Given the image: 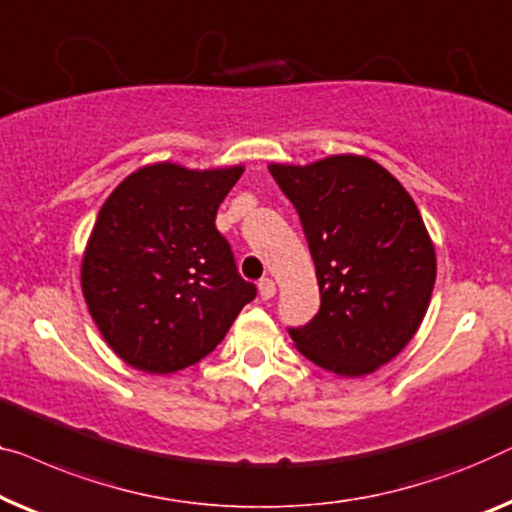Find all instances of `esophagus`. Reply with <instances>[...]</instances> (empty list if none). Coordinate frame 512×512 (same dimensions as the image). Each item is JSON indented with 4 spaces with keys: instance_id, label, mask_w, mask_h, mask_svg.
<instances>
[{
    "instance_id": "esophagus-1",
    "label": "esophagus",
    "mask_w": 512,
    "mask_h": 512,
    "mask_svg": "<svg viewBox=\"0 0 512 512\" xmlns=\"http://www.w3.org/2000/svg\"><path fill=\"white\" fill-rule=\"evenodd\" d=\"M274 293H277V286H274L272 279L265 277V279L258 281V295H261L263 300H272Z\"/></svg>"
}]
</instances>
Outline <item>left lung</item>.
<instances>
[{
	"label": "left lung",
	"mask_w": 512,
	"mask_h": 512,
	"mask_svg": "<svg viewBox=\"0 0 512 512\" xmlns=\"http://www.w3.org/2000/svg\"><path fill=\"white\" fill-rule=\"evenodd\" d=\"M268 168L300 214L321 291L318 314L288 335L325 372H376L411 342L432 300L436 251L418 205L360 154Z\"/></svg>",
	"instance_id": "8db88e82"
}]
</instances>
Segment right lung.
<instances>
[{
	"mask_svg": "<svg viewBox=\"0 0 512 512\" xmlns=\"http://www.w3.org/2000/svg\"><path fill=\"white\" fill-rule=\"evenodd\" d=\"M242 173L147 164L99 210L80 286L106 344L133 369L173 374L196 365L256 298L214 226Z\"/></svg>",
	"mask_w": 512,
	"mask_h": 512,
	"instance_id": "right-lung-1",
	"label": "right lung"
}]
</instances>
